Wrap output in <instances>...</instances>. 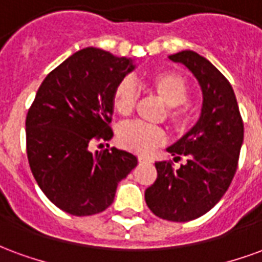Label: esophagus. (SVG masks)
Masks as SVG:
<instances>
[{
	"instance_id": "obj_1",
	"label": "esophagus",
	"mask_w": 262,
	"mask_h": 262,
	"mask_svg": "<svg viewBox=\"0 0 262 262\" xmlns=\"http://www.w3.org/2000/svg\"><path fill=\"white\" fill-rule=\"evenodd\" d=\"M139 163H150V159L146 157V156H139Z\"/></svg>"
}]
</instances>
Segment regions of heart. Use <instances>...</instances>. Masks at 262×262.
Listing matches in <instances>:
<instances>
[{"mask_svg": "<svg viewBox=\"0 0 262 262\" xmlns=\"http://www.w3.org/2000/svg\"><path fill=\"white\" fill-rule=\"evenodd\" d=\"M144 84L148 91L156 94L167 105V119L174 129L184 130L192 118V109L185 101L189 95V85L187 80L177 71L161 70L146 77ZM137 102V90L130 80H120L114 88L112 103L115 111L122 116L133 112ZM163 129L140 122H129L119 127L118 142L123 148L135 153H148L151 148L164 142Z\"/></svg>", "mask_w": 262, "mask_h": 262, "instance_id": "heart-1", "label": "heart"}]
</instances>
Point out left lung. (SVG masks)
<instances>
[{"instance_id": "left-lung-1", "label": "left lung", "mask_w": 262, "mask_h": 262, "mask_svg": "<svg viewBox=\"0 0 262 262\" xmlns=\"http://www.w3.org/2000/svg\"><path fill=\"white\" fill-rule=\"evenodd\" d=\"M196 78L202 90L201 116L191 130L167 148L187 164L176 170L170 161H157V180L144 192L156 216L189 222L209 212L225 195L236 174L244 137L236 95L230 82L209 60L192 50L168 56Z\"/></svg>"}]
</instances>
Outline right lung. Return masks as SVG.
<instances>
[{
    "label": "right lung",
    "mask_w": 262,
    "mask_h": 262,
    "mask_svg": "<svg viewBox=\"0 0 262 262\" xmlns=\"http://www.w3.org/2000/svg\"><path fill=\"white\" fill-rule=\"evenodd\" d=\"M133 60L95 48L78 50L49 73L26 116V153L32 174L57 208L74 216L102 212L116 188L137 165L119 148L92 153L111 140L112 94L135 70Z\"/></svg>",
    "instance_id": "obj_1"
}]
</instances>
